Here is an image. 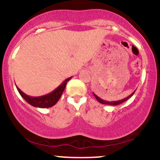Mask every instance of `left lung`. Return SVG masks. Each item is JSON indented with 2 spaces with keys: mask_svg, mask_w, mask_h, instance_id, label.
<instances>
[{
  "mask_svg": "<svg viewBox=\"0 0 160 160\" xmlns=\"http://www.w3.org/2000/svg\"><path fill=\"white\" fill-rule=\"evenodd\" d=\"M135 91H134L132 93L131 95H128V97H126V98H123V99H122V100L117 101V102H116V101H115V102H107V101H104V100H103V99H102L101 98H99V97L98 96V95H95V93H93V95H94V96L95 97V98H96L97 100L98 101V102H100V103L104 104H109V105H118V104H122V102H126V100H128V98H131V97L132 96V95H133L134 93H135Z\"/></svg>",
  "mask_w": 160,
  "mask_h": 160,
  "instance_id": "left-lung-1",
  "label": "left lung"
}]
</instances>
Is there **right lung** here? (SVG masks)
<instances>
[{
	"label": "right lung",
	"instance_id": "right-lung-1",
	"mask_svg": "<svg viewBox=\"0 0 160 160\" xmlns=\"http://www.w3.org/2000/svg\"><path fill=\"white\" fill-rule=\"evenodd\" d=\"M71 78L66 79L59 86L56 88L54 91H52V92L49 93L45 95H42V96L39 97H32L29 96L24 93L22 91H21L19 88L16 86L17 88V90L19 91V94L21 95V96L25 99V101L31 105L34 106L36 108H47L52 107L53 105H55L57 103L58 100H59L60 97L63 93L64 89H65L67 82L71 79Z\"/></svg>",
	"mask_w": 160,
	"mask_h": 160
}]
</instances>
